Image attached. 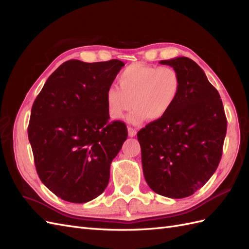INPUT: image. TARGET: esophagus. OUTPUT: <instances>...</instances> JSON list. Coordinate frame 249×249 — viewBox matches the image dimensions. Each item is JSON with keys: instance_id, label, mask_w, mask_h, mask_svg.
<instances>
[{"instance_id": "34e87169", "label": "esophagus", "mask_w": 249, "mask_h": 249, "mask_svg": "<svg viewBox=\"0 0 249 249\" xmlns=\"http://www.w3.org/2000/svg\"><path fill=\"white\" fill-rule=\"evenodd\" d=\"M127 132H129L130 137H135V136H136V134H137V131L135 130L134 127H131V126L127 127Z\"/></svg>"}]
</instances>
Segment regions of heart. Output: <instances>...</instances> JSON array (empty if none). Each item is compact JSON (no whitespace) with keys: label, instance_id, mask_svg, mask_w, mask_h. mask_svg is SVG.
Returning a JSON list of instances; mask_svg holds the SVG:
<instances>
[{"label":"heart","instance_id":"heart-1","mask_svg":"<svg viewBox=\"0 0 249 249\" xmlns=\"http://www.w3.org/2000/svg\"><path fill=\"white\" fill-rule=\"evenodd\" d=\"M118 84L119 88L110 86L106 91L109 115L123 119L134 107L129 120L139 124L146 117L156 122L167 114L178 100L182 79L169 66L133 63L119 74Z\"/></svg>","mask_w":249,"mask_h":249}]
</instances>
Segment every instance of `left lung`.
Masks as SVG:
<instances>
[{
	"mask_svg": "<svg viewBox=\"0 0 249 249\" xmlns=\"http://www.w3.org/2000/svg\"><path fill=\"white\" fill-rule=\"evenodd\" d=\"M182 79L176 104L163 118L141 129L143 175L150 189L184 198L205 185L219 165L228 122L220 95L193 60H162Z\"/></svg>",
	"mask_w": 249,
	"mask_h": 249,
	"instance_id": "obj_1",
	"label": "left lung"
}]
</instances>
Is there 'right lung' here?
<instances>
[{
	"label": "right lung",
	"mask_w": 249,
	"mask_h": 249,
	"mask_svg": "<svg viewBox=\"0 0 249 249\" xmlns=\"http://www.w3.org/2000/svg\"><path fill=\"white\" fill-rule=\"evenodd\" d=\"M124 63L69 60L53 72L31 110L28 137L43 185L63 200L83 203L108 186L110 165L127 137L109 122L106 91Z\"/></svg>",
	"instance_id": "1"
}]
</instances>
